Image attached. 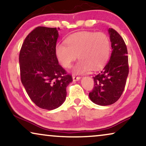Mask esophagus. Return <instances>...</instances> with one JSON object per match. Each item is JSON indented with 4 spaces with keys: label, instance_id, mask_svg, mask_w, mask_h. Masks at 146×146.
<instances>
[{
    "label": "esophagus",
    "instance_id": "esophagus-1",
    "mask_svg": "<svg viewBox=\"0 0 146 146\" xmlns=\"http://www.w3.org/2000/svg\"><path fill=\"white\" fill-rule=\"evenodd\" d=\"M72 78H73L74 81H77V80H79L80 79V76H73Z\"/></svg>",
    "mask_w": 146,
    "mask_h": 146
}]
</instances>
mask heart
Masks as SVG:
<instances>
[{"instance_id": "1", "label": "heart", "mask_w": 146, "mask_h": 146, "mask_svg": "<svg viewBox=\"0 0 146 146\" xmlns=\"http://www.w3.org/2000/svg\"><path fill=\"white\" fill-rule=\"evenodd\" d=\"M110 42L103 33L84 32L67 38L65 42L56 46V54L66 68L71 67L77 56L80 59L74 68V72L83 74L102 68L109 58Z\"/></svg>"}]
</instances>
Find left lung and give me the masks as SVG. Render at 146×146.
<instances>
[{
	"label": "left lung",
	"instance_id": "1",
	"mask_svg": "<svg viewBox=\"0 0 146 146\" xmlns=\"http://www.w3.org/2000/svg\"><path fill=\"white\" fill-rule=\"evenodd\" d=\"M111 43L110 59L101 72L93 77L94 88L89 97L94 103L108 106L119 100L124 90L129 73L126 45L116 31L109 29Z\"/></svg>",
	"mask_w": 146,
	"mask_h": 146
}]
</instances>
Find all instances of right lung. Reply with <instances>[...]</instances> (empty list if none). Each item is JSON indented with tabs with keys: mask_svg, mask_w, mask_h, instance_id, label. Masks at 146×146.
Returning a JSON list of instances; mask_svg holds the SVG:
<instances>
[{
	"mask_svg": "<svg viewBox=\"0 0 146 146\" xmlns=\"http://www.w3.org/2000/svg\"><path fill=\"white\" fill-rule=\"evenodd\" d=\"M58 28L38 27L25 39L19 54L22 84L37 106L52 110L62 104L72 77L58 64Z\"/></svg>",
	"mask_w": 146,
	"mask_h": 146,
	"instance_id": "add662e5",
	"label": "right lung"
}]
</instances>
